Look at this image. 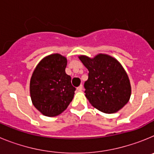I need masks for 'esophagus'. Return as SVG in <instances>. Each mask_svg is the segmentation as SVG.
Segmentation results:
<instances>
[{"instance_id": "34e87169", "label": "esophagus", "mask_w": 154, "mask_h": 154, "mask_svg": "<svg viewBox=\"0 0 154 154\" xmlns=\"http://www.w3.org/2000/svg\"><path fill=\"white\" fill-rule=\"evenodd\" d=\"M82 89H83V85H80L77 88V90H78V91H82Z\"/></svg>"}]
</instances>
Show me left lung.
I'll list each match as a JSON object with an SVG mask.
<instances>
[{"instance_id":"obj_1","label":"left lung","mask_w":154,"mask_h":154,"mask_svg":"<svg viewBox=\"0 0 154 154\" xmlns=\"http://www.w3.org/2000/svg\"><path fill=\"white\" fill-rule=\"evenodd\" d=\"M89 70L85 82V97L92 106L105 113H114L130 100L131 85L125 69L116 58L99 54L93 58L79 56Z\"/></svg>"}]
</instances>
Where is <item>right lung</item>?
I'll list each match as a JSON object with an SVG mask.
<instances>
[{
  "mask_svg": "<svg viewBox=\"0 0 154 154\" xmlns=\"http://www.w3.org/2000/svg\"><path fill=\"white\" fill-rule=\"evenodd\" d=\"M67 58L52 54L40 61L30 81L32 103L46 116H56L64 112L74 97L75 88L71 76L65 73Z\"/></svg>",
  "mask_w": 154,
  "mask_h": 154,
  "instance_id": "1",
  "label": "right lung"
}]
</instances>
